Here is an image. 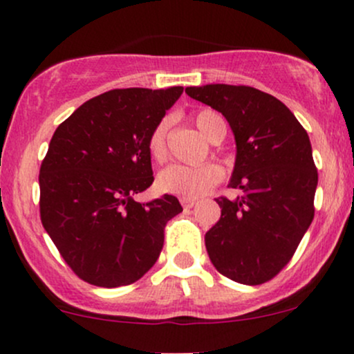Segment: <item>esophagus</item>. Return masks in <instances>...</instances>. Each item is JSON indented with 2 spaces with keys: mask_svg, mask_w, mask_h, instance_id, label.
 Here are the masks:
<instances>
[{
  "mask_svg": "<svg viewBox=\"0 0 354 354\" xmlns=\"http://www.w3.org/2000/svg\"><path fill=\"white\" fill-rule=\"evenodd\" d=\"M181 205H183V208L185 209H189V208H193L194 205H196V200H189V198H181Z\"/></svg>",
  "mask_w": 354,
  "mask_h": 354,
  "instance_id": "esophagus-1",
  "label": "esophagus"
}]
</instances>
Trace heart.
<instances>
[{
    "label": "heart",
    "instance_id": "1",
    "mask_svg": "<svg viewBox=\"0 0 354 354\" xmlns=\"http://www.w3.org/2000/svg\"><path fill=\"white\" fill-rule=\"evenodd\" d=\"M194 124L198 129L208 138L209 141L216 140L219 135L225 133L226 126L223 118L211 109H201L194 115ZM169 121L161 120L153 128L148 136V154L156 163H163L166 160V136H168ZM225 173L223 168L216 163H203L196 166L188 165H171L158 174L156 188L165 194H174L181 198H200L216 186L223 180Z\"/></svg>",
    "mask_w": 354,
    "mask_h": 354
}]
</instances>
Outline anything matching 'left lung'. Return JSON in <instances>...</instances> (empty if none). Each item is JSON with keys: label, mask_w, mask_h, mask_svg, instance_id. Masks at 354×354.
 Wrapping results in <instances>:
<instances>
[{"label": "left lung", "mask_w": 354, "mask_h": 354, "mask_svg": "<svg viewBox=\"0 0 354 354\" xmlns=\"http://www.w3.org/2000/svg\"><path fill=\"white\" fill-rule=\"evenodd\" d=\"M186 95L221 113L236 141L230 186L241 194L216 198L221 218L205 236L211 263L236 283L270 281L315 216L318 171L306 129L281 101L256 88L205 84Z\"/></svg>", "instance_id": "8db88e82"}]
</instances>
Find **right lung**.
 Here are the masks:
<instances>
[{
  "mask_svg": "<svg viewBox=\"0 0 354 354\" xmlns=\"http://www.w3.org/2000/svg\"><path fill=\"white\" fill-rule=\"evenodd\" d=\"M181 93L111 89L56 128L39 169V214L83 281L126 286L156 263L166 223L183 208L171 194L149 203L133 196L151 186L148 136Z\"/></svg>",
  "mask_w": 354,
  "mask_h": 354,
  "instance_id": "obj_1",
  "label": "right lung"
}]
</instances>
